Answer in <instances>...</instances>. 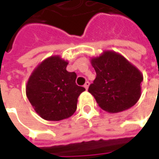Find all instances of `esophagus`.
I'll return each mask as SVG.
<instances>
[{
    "label": "esophagus",
    "instance_id": "34e87169",
    "mask_svg": "<svg viewBox=\"0 0 159 159\" xmlns=\"http://www.w3.org/2000/svg\"><path fill=\"white\" fill-rule=\"evenodd\" d=\"M89 81H86V83L84 84V88L86 89H89Z\"/></svg>",
    "mask_w": 159,
    "mask_h": 159
}]
</instances>
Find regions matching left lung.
<instances>
[{
	"label": "left lung",
	"mask_w": 159,
	"mask_h": 159,
	"mask_svg": "<svg viewBox=\"0 0 159 159\" xmlns=\"http://www.w3.org/2000/svg\"><path fill=\"white\" fill-rule=\"evenodd\" d=\"M96 78L89 88L99 107L110 113H118L134 106L141 96L143 74L123 56L104 51L92 58Z\"/></svg>",
	"instance_id": "1"
}]
</instances>
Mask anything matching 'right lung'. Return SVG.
<instances>
[{
	"instance_id": "right-lung-1",
	"label": "right lung",
	"mask_w": 159,
	"mask_h": 159,
	"mask_svg": "<svg viewBox=\"0 0 159 159\" xmlns=\"http://www.w3.org/2000/svg\"><path fill=\"white\" fill-rule=\"evenodd\" d=\"M67 61L54 56L42 61L26 85V96L42 119L59 121L76 111L78 97L85 91L76 85L77 74L66 70Z\"/></svg>"
}]
</instances>
